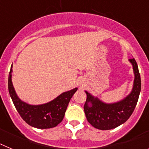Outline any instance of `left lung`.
<instances>
[{
	"mask_svg": "<svg viewBox=\"0 0 149 149\" xmlns=\"http://www.w3.org/2000/svg\"><path fill=\"white\" fill-rule=\"evenodd\" d=\"M134 73V86L131 93L122 101L107 104L85 91L86 101L84 109L86 119L99 130H110L125 123L133 113L141 91V78L135 59H129Z\"/></svg>",
	"mask_w": 149,
	"mask_h": 149,
	"instance_id": "8db88e82",
	"label": "left lung"
}]
</instances>
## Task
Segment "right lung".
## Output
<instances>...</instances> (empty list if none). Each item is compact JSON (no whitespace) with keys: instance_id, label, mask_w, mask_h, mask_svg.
<instances>
[{"instance_id":"right-lung-1","label":"right lung","mask_w":149,"mask_h":149,"mask_svg":"<svg viewBox=\"0 0 149 149\" xmlns=\"http://www.w3.org/2000/svg\"><path fill=\"white\" fill-rule=\"evenodd\" d=\"M11 67L9 78L8 89L13 102L21 117L29 125L39 129L51 128L56 127L63 121L67 107L77 88L67 91L57 96L48 103L39 105H30L18 98L12 82Z\"/></svg>"}]
</instances>
